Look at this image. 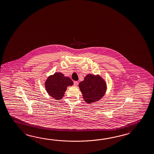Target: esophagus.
Returning <instances> with one entry per match:
<instances>
[{
	"label": "esophagus",
	"mask_w": 154,
	"mask_h": 154,
	"mask_svg": "<svg viewBox=\"0 0 154 154\" xmlns=\"http://www.w3.org/2000/svg\"><path fill=\"white\" fill-rule=\"evenodd\" d=\"M74 86H78V82H76V81H75L74 82Z\"/></svg>",
	"instance_id": "esophagus-1"
}]
</instances>
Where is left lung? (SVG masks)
Segmentation results:
<instances>
[{
	"label": "left lung",
	"instance_id": "obj_1",
	"mask_svg": "<svg viewBox=\"0 0 154 154\" xmlns=\"http://www.w3.org/2000/svg\"><path fill=\"white\" fill-rule=\"evenodd\" d=\"M84 100L91 104L100 100L106 93V83L99 75H86L84 80L79 83Z\"/></svg>",
	"mask_w": 154,
	"mask_h": 154
}]
</instances>
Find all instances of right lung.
Wrapping results in <instances>:
<instances>
[{"mask_svg":"<svg viewBox=\"0 0 154 154\" xmlns=\"http://www.w3.org/2000/svg\"><path fill=\"white\" fill-rule=\"evenodd\" d=\"M73 82L68 76H65L60 72H55L48 77L45 87L48 94L55 100H60L66 91L67 87L72 86Z\"/></svg>","mask_w":154,"mask_h":154,"instance_id":"obj_1","label":"right lung"}]
</instances>
